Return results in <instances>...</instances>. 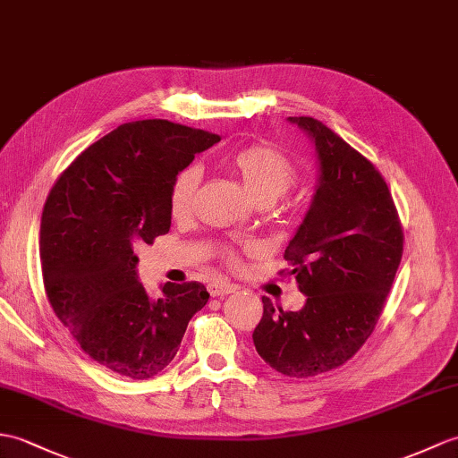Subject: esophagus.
I'll return each mask as SVG.
<instances>
[{"label":"esophagus","mask_w":458,"mask_h":458,"mask_svg":"<svg viewBox=\"0 0 458 458\" xmlns=\"http://www.w3.org/2000/svg\"><path fill=\"white\" fill-rule=\"evenodd\" d=\"M236 291V284H230L226 281H215L208 284V293L210 296H225V294H230Z\"/></svg>","instance_id":"34e87169"}]
</instances>
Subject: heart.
I'll return each instance as SVG.
<instances>
[{
    "label": "heart",
    "instance_id": "heart-1",
    "mask_svg": "<svg viewBox=\"0 0 458 458\" xmlns=\"http://www.w3.org/2000/svg\"><path fill=\"white\" fill-rule=\"evenodd\" d=\"M228 164L243 181L255 203L269 205L283 197L296 181V169L279 148L267 142L243 146L228 157ZM199 183V174L185 167L174 177L169 187V212L174 218H185L193 208V199ZM228 263H236V253L225 251Z\"/></svg>",
    "mask_w": 458,
    "mask_h": 458
}]
</instances>
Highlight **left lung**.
I'll list each match as a JSON object with an SVG mask.
<instances>
[{
    "label": "left lung",
    "mask_w": 458,
    "mask_h": 458,
    "mask_svg": "<svg viewBox=\"0 0 458 458\" xmlns=\"http://www.w3.org/2000/svg\"><path fill=\"white\" fill-rule=\"evenodd\" d=\"M316 144L320 185L284 250L306 294L302 310L263 296L253 344L265 363L293 378L342 367L375 332L403 251V230L373 162L312 116H289Z\"/></svg>",
    "instance_id": "1"
}]
</instances>
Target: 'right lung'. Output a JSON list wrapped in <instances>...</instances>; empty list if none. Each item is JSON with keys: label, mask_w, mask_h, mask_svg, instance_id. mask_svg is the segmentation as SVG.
Masks as SVG:
<instances>
[{"label": "right lung", "mask_w": 458, "mask_h": 458, "mask_svg": "<svg viewBox=\"0 0 458 458\" xmlns=\"http://www.w3.org/2000/svg\"><path fill=\"white\" fill-rule=\"evenodd\" d=\"M218 134L164 119L121 124L73 159L40 218L42 281L52 310L99 365L134 380L164 370L207 286L165 283L157 301L136 277L134 248L172 226L169 187Z\"/></svg>", "instance_id": "right-lung-1"}]
</instances>
